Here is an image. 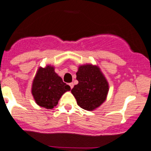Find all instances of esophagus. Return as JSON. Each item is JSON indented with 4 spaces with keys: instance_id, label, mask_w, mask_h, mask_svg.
<instances>
[{
    "instance_id": "obj_1",
    "label": "esophagus",
    "mask_w": 151,
    "mask_h": 151,
    "mask_svg": "<svg viewBox=\"0 0 151 151\" xmlns=\"http://www.w3.org/2000/svg\"><path fill=\"white\" fill-rule=\"evenodd\" d=\"M69 86H70V87H71V88H73V87H74V83H69Z\"/></svg>"
}]
</instances>
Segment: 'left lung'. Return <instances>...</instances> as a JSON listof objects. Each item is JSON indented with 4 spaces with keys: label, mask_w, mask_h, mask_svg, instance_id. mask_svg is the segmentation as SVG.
Here are the masks:
<instances>
[{
    "label": "left lung",
    "mask_w": 151,
    "mask_h": 151,
    "mask_svg": "<svg viewBox=\"0 0 151 151\" xmlns=\"http://www.w3.org/2000/svg\"><path fill=\"white\" fill-rule=\"evenodd\" d=\"M78 84L71 89L80 108L93 111L106 99L109 91L108 80L98 65L84 64L78 67L76 73Z\"/></svg>",
    "instance_id": "8db88e82"
}]
</instances>
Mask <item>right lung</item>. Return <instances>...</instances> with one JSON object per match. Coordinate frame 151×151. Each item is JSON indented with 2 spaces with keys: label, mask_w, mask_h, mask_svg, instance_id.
I'll list each match as a JSON object with an SVG mask.
<instances>
[{
  "label": "right lung",
  "mask_w": 151,
  "mask_h": 151,
  "mask_svg": "<svg viewBox=\"0 0 151 151\" xmlns=\"http://www.w3.org/2000/svg\"><path fill=\"white\" fill-rule=\"evenodd\" d=\"M71 90L55 71L53 65L39 67L32 85V94L39 106L52 109L58 105L64 93Z\"/></svg>",
  "instance_id": "obj_1"
}]
</instances>
